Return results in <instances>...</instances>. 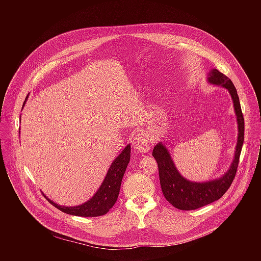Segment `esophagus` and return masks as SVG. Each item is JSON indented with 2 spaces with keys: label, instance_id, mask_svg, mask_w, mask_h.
Listing matches in <instances>:
<instances>
[{
  "label": "esophagus",
  "instance_id": "34e87169",
  "mask_svg": "<svg viewBox=\"0 0 261 261\" xmlns=\"http://www.w3.org/2000/svg\"><path fill=\"white\" fill-rule=\"evenodd\" d=\"M133 149L142 153H147L150 149V142L145 134H141L135 138L133 142Z\"/></svg>",
  "mask_w": 261,
  "mask_h": 261
}]
</instances>
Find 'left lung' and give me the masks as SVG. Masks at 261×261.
Segmentation results:
<instances>
[{"mask_svg":"<svg viewBox=\"0 0 261 261\" xmlns=\"http://www.w3.org/2000/svg\"><path fill=\"white\" fill-rule=\"evenodd\" d=\"M207 83L223 87L228 90L232 98L233 109L236 115L238 129L237 143L234 150L233 161L231 162L229 169L219 178L204 182L190 181L183 177L178 171L167 147L162 142L154 146L152 155L158 163L162 192L167 201L180 210H195L215 202L223 196L234 180L243 146L244 118L235 86L226 75L215 68L211 69L207 73Z\"/></svg>","mask_w":261,"mask_h":261,"instance_id":"1","label":"left lung"}]
</instances>
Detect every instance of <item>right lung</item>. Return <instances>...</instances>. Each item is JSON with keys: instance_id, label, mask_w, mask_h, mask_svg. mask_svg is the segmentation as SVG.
Here are the masks:
<instances>
[{"instance_id": "1", "label": "right lung", "mask_w": 261, "mask_h": 261, "mask_svg": "<svg viewBox=\"0 0 261 261\" xmlns=\"http://www.w3.org/2000/svg\"><path fill=\"white\" fill-rule=\"evenodd\" d=\"M28 96L29 94L27 95L23 103V108L26 105ZM20 119H21V116H20ZM129 160H130V145L128 144L112 162L101 185L95 192V194L88 201H86L81 205H77V206L58 205L57 203L50 200L44 193L43 195L46 197L49 203H51L57 209H59L60 211L66 214L73 215V216H81V217L102 216L112 209V206L115 204L117 200L119 189L121 185V180L126 170V167L129 163Z\"/></svg>"}]
</instances>
